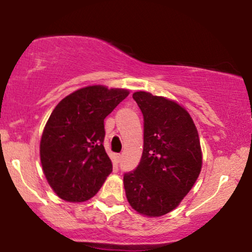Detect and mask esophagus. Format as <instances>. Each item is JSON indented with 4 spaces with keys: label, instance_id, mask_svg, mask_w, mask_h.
<instances>
[{
    "label": "esophagus",
    "instance_id": "34e87169",
    "mask_svg": "<svg viewBox=\"0 0 252 252\" xmlns=\"http://www.w3.org/2000/svg\"><path fill=\"white\" fill-rule=\"evenodd\" d=\"M116 158H117V160H118V161H121V160H122L123 155H122V154H117V155H116Z\"/></svg>",
    "mask_w": 252,
    "mask_h": 252
}]
</instances>
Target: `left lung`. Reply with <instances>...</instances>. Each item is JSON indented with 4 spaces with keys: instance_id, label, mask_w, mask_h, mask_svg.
Here are the masks:
<instances>
[{
    "instance_id": "obj_1",
    "label": "left lung",
    "mask_w": 252,
    "mask_h": 252,
    "mask_svg": "<svg viewBox=\"0 0 252 252\" xmlns=\"http://www.w3.org/2000/svg\"><path fill=\"white\" fill-rule=\"evenodd\" d=\"M143 114V153L123 182L130 206L140 215L161 217L187 195L201 170L198 130L187 110L174 100L137 91Z\"/></svg>"
}]
</instances>
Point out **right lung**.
I'll return each instance as SVG.
<instances>
[{
  "mask_svg": "<svg viewBox=\"0 0 252 252\" xmlns=\"http://www.w3.org/2000/svg\"><path fill=\"white\" fill-rule=\"evenodd\" d=\"M128 94L124 89L86 86L52 111L40 141V160L48 184L63 200H89L112 172L103 146L104 120Z\"/></svg>",
  "mask_w": 252,
  "mask_h": 252,
  "instance_id": "1",
  "label": "right lung"
}]
</instances>
